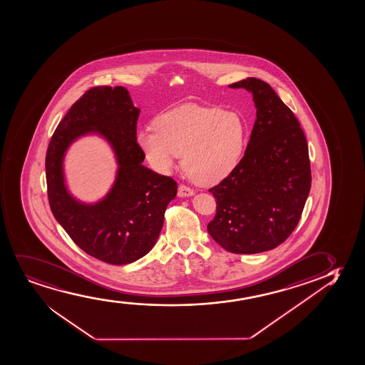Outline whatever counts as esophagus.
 I'll list each match as a JSON object with an SVG mask.
<instances>
[{
  "instance_id": "1",
  "label": "esophagus",
  "mask_w": 365,
  "mask_h": 365,
  "mask_svg": "<svg viewBox=\"0 0 365 365\" xmlns=\"http://www.w3.org/2000/svg\"><path fill=\"white\" fill-rule=\"evenodd\" d=\"M178 194L181 197H189V196H192L195 194V191L192 189H190L189 186H186V185H179V191H178Z\"/></svg>"
}]
</instances>
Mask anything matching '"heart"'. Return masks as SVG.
<instances>
[{"instance_id":"b5f03b06","label":"heart","mask_w":365,"mask_h":365,"mask_svg":"<svg viewBox=\"0 0 365 365\" xmlns=\"http://www.w3.org/2000/svg\"><path fill=\"white\" fill-rule=\"evenodd\" d=\"M248 127L237 112L220 107L185 105L154 120V128L137 134L149 164L163 174L184 155V165L195 180L216 184L232 174L245 154Z\"/></svg>"}]
</instances>
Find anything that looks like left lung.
Here are the masks:
<instances>
[{
  "label": "left lung",
  "instance_id": "8db88e82",
  "mask_svg": "<svg viewBox=\"0 0 365 365\" xmlns=\"http://www.w3.org/2000/svg\"><path fill=\"white\" fill-rule=\"evenodd\" d=\"M230 88L253 93L257 120L240 165L208 190L217 207L207 231L227 252L262 253L284 243L300 221L311 189L309 145L269 83L248 78Z\"/></svg>",
  "mask_w": 365,
  "mask_h": 365
}]
</instances>
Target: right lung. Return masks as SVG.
<instances>
[{
  "instance_id": "add662e5",
  "label": "right lung",
  "mask_w": 365,
  "mask_h": 365,
  "mask_svg": "<svg viewBox=\"0 0 365 365\" xmlns=\"http://www.w3.org/2000/svg\"><path fill=\"white\" fill-rule=\"evenodd\" d=\"M140 110L122 86H95L70 107L46 149V178L51 212L75 245L103 263H133L152 250L164 223V213L176 196L178 184L142 165L137 142ZM88 131L102 133L115 149L120 165L107 199L88 207L64 189L62 157L75 138Z\"/></svg>"
}]
</instances>
